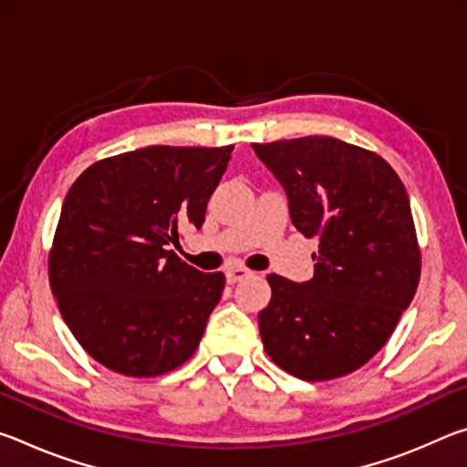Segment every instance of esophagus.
Here are the masks:
<instances>
[{
  "mask_svg": "<svg viewBox=\"0 0 467 467\" xmlns=\"http://www.w3.org/2000/svg\"><path fill=\"white\" fill-rule=\"evenodd\" d=\"M249 274H251V272L244 270V267H241V265L231 267V270L226 272V282H228V284H236V282H241L243 278H247Z\"/></svg>",
  "mask_w": 467,
  "mask_h": 467,
  "instance_id": "esophagus-1",
  "label": "esophagus"
}]
</instances>
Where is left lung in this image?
<instances>
[{"instance_id":"8db88e82","label":"left lung","mask_w":467,"mask_h":467,"mask_svg":"<svg viewBox=\"0 0 467 467\" xmlns=\"http://www.w3.org/2000/svg\"><path fill=\"white\" fill-rule=\"evenodd\" d=\"M253 150L286 192L296 231L319 241L311 280L267 275V357L305 381L344 377L381 350L420 280L406 187L381 156L336 138Z\"/></svg>"}]
</instances>
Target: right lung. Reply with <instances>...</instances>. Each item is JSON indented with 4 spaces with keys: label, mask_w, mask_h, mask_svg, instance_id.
<instances>
[{
    "label": "right lung",
    "mask_w": 467,
    "mask_h": 467,
    "mask_svg": "<svg viewBox=\"0 0 467 467\" xmlns=\"http://www.w3.org/2000/svg\"><path fill=\"white\" fill-rule=\"evenodd\" d=\"M234 146H148L94 162L69 187L49 282L74 337L128 377L177 368L200 346L224 290L175 255L179 228H202Z\"/></svg>",
    "instance_id": "1"
}]
</instances>
